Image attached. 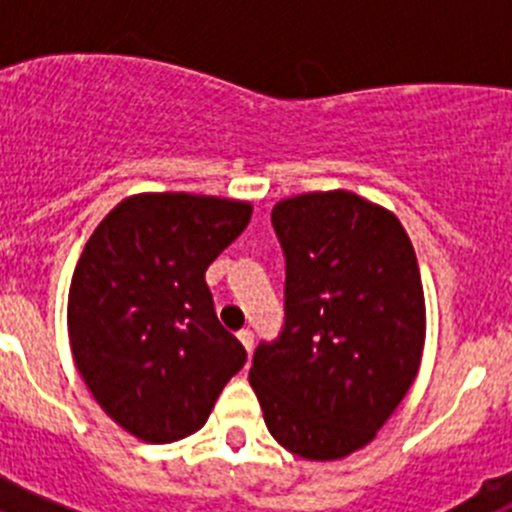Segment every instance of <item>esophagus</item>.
<instances>
[{"mask_svg":"<svg viewBox=\"0 0 512 512\" xmlns=\"http://www.w3.org/2000/svg\"><path fill=\"white\" fill-rule=\"evenodd\" d=\"M238 341H241L243 348H246L248 354H251V351H253V333H251V330L243 328L241 333H238Z\"/></svg>","mask_w":512,"mask_h":512,"instance_id":"esophagus-1","label":"esophagus"}]
</instances>
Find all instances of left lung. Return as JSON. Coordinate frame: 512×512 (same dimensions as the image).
<instances>
[{"label":"left lung","instance_id":"obj_1","mask_svg":"<svg viewBox=\"0 0 512 512\" xmlns=\"http://www.w3.org/2000/svg\"><path fill=\"white\" fill-rule=\"evenodd\" d=\"M287 259L284 330L248 372L269 433L333 461L364 449L408 395L425 346L413 243L395 212L348 189L274 205Z\"/></svg>","mask_w":512,"mask_h":512}]
</instances>
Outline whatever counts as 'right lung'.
<instances>
[{
    "instance_id": "right-lung-1",
    "label": "right lung",
    "mask_w": 512,
    "mask_h": 512,
    "mask_svg": "<svg viewBox=\"0 0 512 512\" xmlns=\"http://www.w3.org/2000/svg\"><path fill=\"white\" fill-rule=\"evenodd\" d=\"M251 212V202L210 194H133L81 251L66 315L71 354L99 408L130 436H192L246 364V348L217 323L205 271Z\"/></svg>"
}]
</instances>
